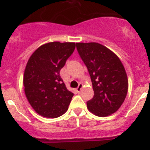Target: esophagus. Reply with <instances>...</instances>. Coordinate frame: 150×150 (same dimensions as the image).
<instances>
[{
  "label": "esophagus",
  "instance_id": "1",
  "mask_svg": "<svg viewBox=\"0 0 150 150\" xmlns=\"http://www.w3.org/2000/svg\"><path fill=\"white\" fill-rule=\"evenodd\" d=\"M83 88V84L82 83H79V86H77V88H76V92L77 93H80V90H82Z\"/></svg>",
  "mask_w": 150,
  "mask_h": 150
}]
</instances>
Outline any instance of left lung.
I'll return each mask as SVG.
<instances>
[{"label":"left lung","mask_w":150,"mask_h":150,"mask_svg":"<svg viewBox=\"0 0 150 150\" xmlns=\"http://www.w3.org/2000/svg\"><path fill=\"white\" fill-rule=\"evenodd\" d=\"M76 49L87 67L94 96L86 102L89 111L97 117L114 113L124 102L128 79L116 54L98 43H76Z\"/></svg>","instance_id":"8db88e82"}]
</instances>
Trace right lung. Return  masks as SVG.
<instances>
[{
	"label": "right lung",
	"mask_w": 150,
	"mask_h": 150,
	"mask_svg": "<svg viewBox=\"0 0 150 150\" xmlns=\"http://www.w3.org/2000/svg\"><path fill=\"white\" fill-rule=\"evenodd\" d=\"M76 44L55 41L43 44L30 56L23 83L28 102L38 114L57 118L67 111L74 93L67 89L60 71Z\"/></svg>",
	"instance_id": "1"
}]
</instances>
